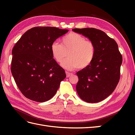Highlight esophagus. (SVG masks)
Instances as JSON below:
<instances>
[{
  "label": "esophagus",
  "instance_id": "34e87169",
  "mask_svg": "<svg viewBox=\"0 0 135 135\" xmlns=\"http://www.w3.org/2000/svg\"><path fill=\"white\" fill-rule=\"evenodd\" d=\"M65 73H66V75H67V78H68V77H70V76L72 75V74H73L72 73H70L69 72H67V71H66Z\"/></svg>",
  "mask_w": 135,
  "mask_h": 135
}]
</instances>
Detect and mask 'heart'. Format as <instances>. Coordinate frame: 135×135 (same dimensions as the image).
Here are the masks:
<instances>
[{"mask_svg": "<svg viewBox=\"0 0 135 135\" xmlns=\"http://www.w3.org/2000/svg\"><path fill=\"white\" fill-rule=\"evenodd\" d=\"M50 51L53 58L58 63L63 61L61 65L69 70H84L93 62L96 51L93 42L88 41L81 34L71 32L61 39V44L54 42L51 45Z\"/></svg>", "mask_w": 135, "mask_h": 135, "instance_id": "1", "label": "heart"}]
</instances>
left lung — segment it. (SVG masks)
Listing matches in <instances>:
<instances>
[{"mask_svg": "<svg viewBox=\"0 0 135 135\" xmlns=\"http://www.w3.org/2000/svg\"><path fill=\"white\" fill-rule=\"evenodd\" d=\"M73 31L87 37L96 48L91 64L76 73L79 79L77 93L86 102H101L113 92L119 81L122 56L118 45L104 32L96 28H75Z\"/></svg>", "mask_w": 135, "mask_h": 135, "instance_id": "left-lung-1", "label": "left lung"}]
</instances>
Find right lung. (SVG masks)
<instances>
[{
	"label": "right lung",
	"instance_id": "1",
	"mask_svg": "<svg viewBox=\"0 0 135 135\" xmlns=\"http://www.w3.org/2000/svg\"><path fill=\"white\" fill-rule=\"evenodd\" d=\"M68 32L56 27H33L24 33L13 48L11 71L27 98L45 102L57 92L66 74L53 58L50 47Z\"/></svg>",
	"mask_w": 135,
	"mask_h": 135
}]
</instances>
